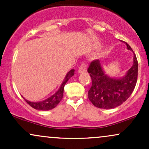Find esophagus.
<instances>
[{"mask_svg":"<svg viewBox=\"0 0 149 149\" xmlns=\"http://www.w3.org/2000/svg\"><path fill=\"white\" fill-rule=\"evenodd\" d=\"M78 73H85L87 71V66L85 64H82L81 66H80L79 69L78 70Z\"/></svg>","mask_w":149,"mask_h":149,"instance_id":"1","label":"esophagus"}]
</instances>
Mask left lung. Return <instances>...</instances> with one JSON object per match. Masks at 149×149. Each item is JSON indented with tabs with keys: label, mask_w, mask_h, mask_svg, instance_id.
I'll return each instance as SVG.
<instances>
[{
	"label": "left lung",
	"mask_w": 149,
	"mask_h": 149,
	"mask_svg": "<svg viewBox=\"0 0 149 149\" xmlns=\"http://www.w3.org/2000/svg\"><path fill=\"white\" fill-rule=\"evenodd\" d=\"M133 52L132 66L124 76L111 77L106 73L102 61L99 59L90 64L88 72L92 79V87L88 98L94 106L100 109H111L121 105L129 98L136 85L138 75V62L136 55L127 42L121 41Z\"/></svg>",
	"instance_id": "left-lung-1"
}]
</instances>
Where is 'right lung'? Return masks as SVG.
Returning a JSON list of instances; mask_svg holds the SVG:
<instances>
[{
	"label": "right lung",
	"instance_id": "right-lung-1",
	"mask_svg": "<svg viewBox=\"0 0 149 149\" xmlns=\"http://www.w3.org/2000/svg\"><path fill=\"white\" fill-rule=\"evenodd\" d=\"M74 69H71L66 73V76H65L64 80H63L62 83H61V86L58 89V90L54 95L52 96L48 97L47 99H45V100L41 101V102H30V101L26 100L24 97V100L26 102V103L29 104L31 107L33 109H37V110H41V111H49L51 109H54L57 106V104L60 102V101L62 100L63 94H64V85L66 83V82L69 80L70 78L74 75Z\"/></svg>",
	"mask_w": 149,
	"mask_h": 149
}]
</instances>
